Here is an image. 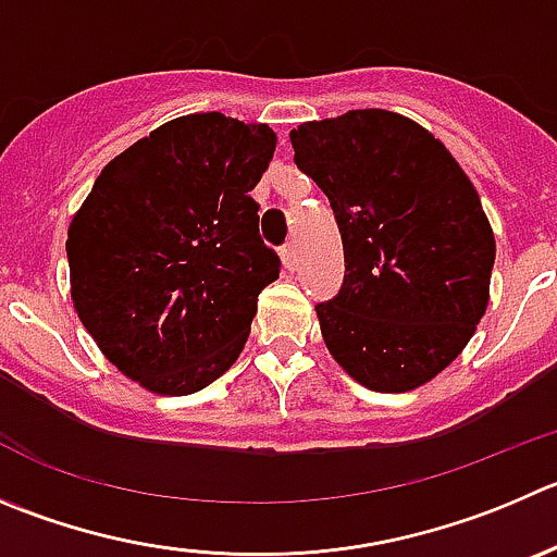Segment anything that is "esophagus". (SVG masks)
Returning a JSON list of instances; mask_svg holds the SVG:
<instances>
[{"label": "esophagus", "instance_id": "esophagus-1", "mask_svg": "<svg viewBox=\"0 0 557 557\" xmlns=\"http://www.w3.org/2000/svg\"><path fill=\"white\" fill-rule=\"evenodd\" d=\"M282 262L287 270L298 268V251H295V243H287V246L282 248Z\"/></svg>", "mask_w": 557, "mask_h": 557}]
</instances>
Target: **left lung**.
<instances>
[{
  "instance_id": "left-lung-1",
  "label": "left lung",
  "mask_w": 557,
  "mask_h": 557,
  "mask_svg": "<svg viewBox=\"0 0 557 557\" xmlns=\"http://www.w3.org/2000/svg\"><path fill=\"white\" fill-rule=\"evenodd\" d=\"M289 141L344 243L342 293L317 306L327 352L369 391L421 388L490 304L495 235L479 190L441 139L396 111L311 120Z\"/></svg>"
}]
</instances>
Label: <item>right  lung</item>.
Masks as SVG:
<instances>
[{
  "label": "right lung",
  "mask_w": 557,
  "mask_h": 557,
  "mask_svg": "<svg viewBox=\"0 0 557 557\" xmlns=\"http://www.w3.org/2000/svg\"><path fill=\"white\" fill-rule=\"evenodd\" d=\"M273 152L264 123L177 116L106 163L73 215V309L150 394H196L246 347L259 293L278 278L248 196Z\"/></svg>",
  "instance_id": "1"
}]
</instances>
